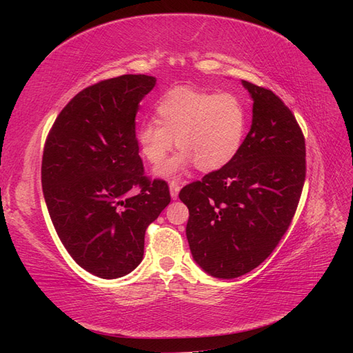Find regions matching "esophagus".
<instances>
[{"instance_id":"obj_1","label":"esophagus","mask_w":353,"mask_h":353,"mask_svg":"<svg viewBox=\"0 0 353 353\" xmlns=\"http://www.w3.org/2000/svg\"><path fill=\"white\" fill-rule=\"evenodd\" d=\"M169 191H170V199L176 200V199H178V194H179V185H178L176 183H170Z\"/></svg>"}]
</instances>
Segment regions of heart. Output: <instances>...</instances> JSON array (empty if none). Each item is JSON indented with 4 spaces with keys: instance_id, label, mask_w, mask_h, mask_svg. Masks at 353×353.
I'll use <instances>...</instances> for the list:
<instances>
[{
    "instance_id": "b5f03b06",
    "label": "heart",
    "mask_w": 353,
    "mask_h": 353,
    "mask_svg": "<svg viewBox=\"0 0 353 353\" xmlns=\"http://www.w3.org/2000/svg\"><path fill=\"white\" fill-rule=\"evenodd\" d=\"M157 121L137 128L135 141L141 156L160 165L175 147L181 152L154 170L169 181L196 163L201 172H215L237 156L248 128V110L232 92H206L174 88L154 104Z\"/></svg>"
}]
</instances>
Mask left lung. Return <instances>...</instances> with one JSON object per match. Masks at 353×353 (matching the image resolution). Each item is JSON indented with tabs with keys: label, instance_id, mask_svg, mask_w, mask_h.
Instances as JSON below:
<instances>
[{
	"label": "left lung",
	"instance_id": "left-lung-1",
	"mask_svg": "<svg viewBox=\"0 0 353 353\" xmlns=\"http://www.w3.org/2000/svg\"><path fill=\"white\" fill-rule=\"evenodd\" d=\"M253 100L252 126L237 156L181 190L194 262L222 280L259 266L294 216L305 183V138L276 95L241 81Z\"/></svg>",
	"mask_w": 353,
	"mask_h": 353
}]
</instances>
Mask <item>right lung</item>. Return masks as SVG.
<instances>
[{
    "instance_id": "right-lung-1",
    "label": "right lung",
    "mask_w": 353,
    "mask_h": 353,
    "mask_svg": "<svg viewBox=\"0 0 353 353\" xmlns=\"http://www.w3.org/2000/svg\"><path fill=\"white\" fill-rule=\"evenodd\" d=\"M154 77L122 74L82 90L60 112L42 156L41 181L60 241L81 268L104 280L134 271L145 230L170 201L153 183L135 141L138 104ZM137 185L142 191H129Z\"/></svg>"
}]
</instances>
